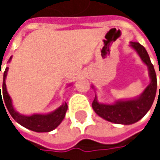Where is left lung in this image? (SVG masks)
<instances>
[{"instance_id": "obj_1", "label": "left lung", "mask_w": 160, "mask_h": 160, "mask_svg": "<svg viewBox=\"0 0 160 160\" xmlns=\"http://www.w3.org/2000/svg\"><path fill=\"white\" fill-rule=\"evenodd\" d=\"M131 46L137 52L142 61L148 68L149 77L151 80L149 85L144 89L143 93L139 97L134 99L121 100L117 101L113 105H105L99 103L95 96L92 104L93 110L98 116L108 121L123 125L132 124L140 120L151 108L157 92V75L146 50L139 42H131Z\"/></svg>"}]
</instances>
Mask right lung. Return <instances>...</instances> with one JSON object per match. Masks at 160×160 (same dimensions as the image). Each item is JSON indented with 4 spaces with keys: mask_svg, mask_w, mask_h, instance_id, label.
I'll list each match as a JSON object with an SVG mask.
<instances>
[{
    "mask_svg": "<svg viewBox=\"0 0 160 160\" xmlns=\"http://www.w3.org/2000/svg\"><path fill=\"white\" fill-rule=\"evenodd\" d=\"M12 56L9 59V62L11 61ZM8 68H5L3 73V81H2V97L3 100L0 97V103L4 101V104L6 106V108L10 113V115L13 117V118L17 123L22 125L23 127L31 130L33 132H48L52 130H54L64 119L66 116V112L68 110V105L67 103L63 104L60 108H58L56 110L51 112L49 114H34L31 116H25L21 115L18 112H16L12 105V99L9 96L7 90H6V84L5 79L7 76ZM1 74V73H0ZM0 94H1V85H0ZM4 107V105H3ZM6 111V110H5Z\"/></svg>",
    "mask_w": 160,
    "mask_h": 160,
    "instance_id": "1",
    "label": "right lung"
}]
</instances>
